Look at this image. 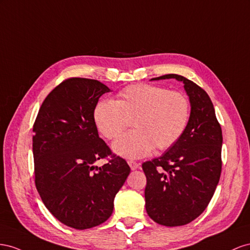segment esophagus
<instances>
[{
  "mask_svg": "<svg viewBox=\"0 0 250 250\" xmlns=\"http://www.w3.org/2000/svg\"><path fill=\"white\" fill-rule=\"evenodd\" d=\"M127 163H129V166H130V167H131L132 170H135V169H137V168L139 167V163L135 162V161L129 160V161H127Z\"/></svg>",
  "mask_w": 250,
  "mask_h": 250,
  "instance_id": "obj_1",
  "label": "esophagus"
}]
</instances>
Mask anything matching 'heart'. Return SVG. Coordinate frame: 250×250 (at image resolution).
<instances>
[{
    "label": "heart",
    "mask_w": 250,
    "mask_h": 250,
    "mask_svg": "<svg viewBox=\"0 0 250 250\" xmlns=\"http://www.w3.org/2000/svg\"><path fill=\"white\" fill-rule=\"evenodd\" d=\"M188 97L158 85L138 83L124 89L116 101L103 99L94 108L95 125L105 138L114 139L133 120L134 131L113 142L125 158L137 159L155 148L165 151L181 138L189 121Z\"/></svg>",
    "instance_id": "1"
}]
</instances>
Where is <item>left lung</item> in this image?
Returning <instances> with one entry per match:
<instances>
[{"label": "left lung", "mask_w": 250, "mask_h": 250, "mask_svg": "<svg viewBox=\"0 0 250 250\" xmlns=\"http://www.w3.org/2000/svg\"><path fill=\"white\" fill-rule=\"evenodd\" d=\"M170 78L184 84L190 104L188 125L173 146L145 162L142 169L149 218L165 226H181L200 216L211 200L222 167L223 137L213 104L202 88L177 74L151 81Z\"/></svg>", "instance_id": "1"}]
</instances>
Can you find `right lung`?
Instances as JSON below:
<instances>
[{"label":"right lung","mask_w":250,"mask_h":250,"mask_svg":"<svg viewBox=\"0 0 250 250\" xmlns=\"http://www.w3.org/2000/svg\"><path fill=\"white\" fill-rule=\"evenodd\" d=\"M111 90L89 78L73 77L54 88L42 104L33 125L35 185L48 210L62 224L87 229L113 212L114 198L131 168L112 155L98 136L93 112Z\"/></svg>","instance_id":"add662e5"}]
</instances>
